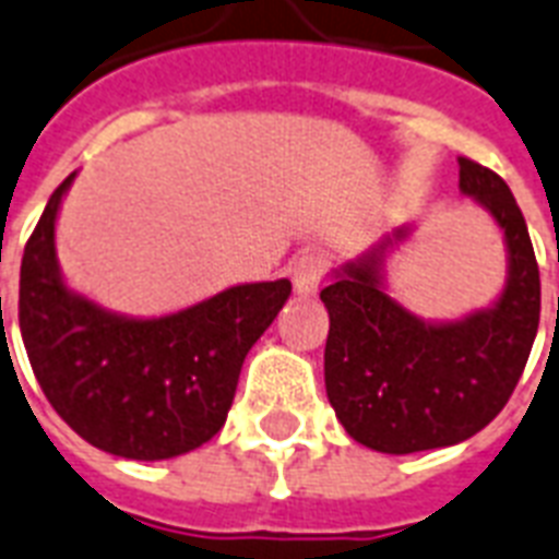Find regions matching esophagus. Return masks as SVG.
<instances>
[{"mask_svg":"<svg viewBox=\"0 0 559 559\" xmlns=\"http://www.w3.org/2000/svg\"><path fill=\"white\" fill-rule=\"evenodd\" d=\"M326 265L329 262L323 250H302L292 265L294 292L302 294V297H311L320 288V280L326 274Z\"/></svg>","mask_w":559,"mask_h":559,"instance_id":"34e87169","label":"esophagus"}]
</instances>
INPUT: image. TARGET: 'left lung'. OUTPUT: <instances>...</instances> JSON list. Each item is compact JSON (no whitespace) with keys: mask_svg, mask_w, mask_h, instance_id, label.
<instances>
[{"mask_svg":"<svg viewBox=\"0 0 559 559\" xmlns=\"http://www.w3.org/2000/svg\"><path fill=\"white\" fill-rule=\"evenodd\" d=\"M457 163L461 192L484 203L508 239V288L490 311L423 323L379 288L373 259L347 265L320 292L329 309V402L353 440L388 455L455 445L481 431L508 405L539 329V265L516 198L481 163Z\"/></svg>","mask_w":559,"mask_h":559,"instance_id":"8db88e82","label":"left lung"}]
</instances>
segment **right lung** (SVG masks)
<instances>
[{
    "label": "right lung",
    "instance_id": "add662e5",
    "mask_svg": "<svg viewBox=\"0 0 559 559\" xmlns=\"http://www.w3.org/2000/svg\"><path fill=\"white\" fill-rule=\"evenodd\" d=\"M69 175L51 192L20 267V332L46 400L75 435L133 461L192 452L215 437L241 365L283 302L288 280L236 285L157 320L102 311L63 285L55 218Z\"/></svg>",
    "mask_w": 559,
    "mask_h": 559
}]
</instances>
